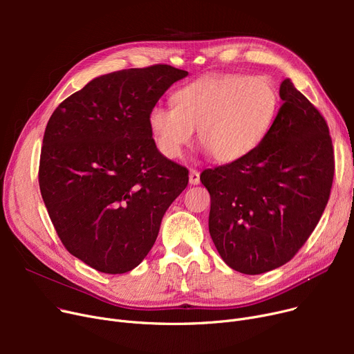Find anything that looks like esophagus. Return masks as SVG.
<instances>
[{"instance_id":"obj_1","label":"esophagus","mask_w":354,"mask_h":354,"mask_svg":"<svg viewBox=\"0 0 354 354\" xmlns=\"http://www.w3.org/2000/svg\"><path fill=\"white\" fill-rule=\"evenodd\" d=\"M199 182H201V179H199V172L195 171V169H191V172H189V183H191V185H198Z\"/></svg>"}]
</instances>
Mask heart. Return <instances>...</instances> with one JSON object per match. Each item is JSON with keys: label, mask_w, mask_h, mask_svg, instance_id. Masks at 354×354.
I'll list each match as a JSON object with an SVG mask.
<instances>
[{"label": "heart", "mask_w": 354, "mask_h": 354, "mask_svg": "<svg viewBox=\"0 0 354 354\" xmlns=\"http://www.w3.org/2000/svg\"><path fill=\"white\" fill-rule=\"evenodd\" d=\"M280 90L272 79L239 73L202 76L174 95L175 106H153L147 127L158 152L178 159L198 129V142L221 163L252 153L280 111Z\"/></svg>", "instance_id": "heart-1"}]
</instances>
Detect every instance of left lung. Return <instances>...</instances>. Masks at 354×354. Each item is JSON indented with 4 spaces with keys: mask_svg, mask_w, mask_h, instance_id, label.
<instances>
[{
    "mask_svg": "<svg viewBox=\"0 0 354 354\" xmlns=\"http://www.w3.org/2000/svg\"><path fill=\"white\" fill-rule=\"evenodd\" d=\"M252 153L201 174L211 195L209 234L232 270L263 274L299 252L324 212L334 176L328 126L294 87Z\"/></svg>",
    "mask_w": 354,
    "mask_h": 354,
    "instance_id": "8db88e82",
    "label": "left lung"
}]
</instances>
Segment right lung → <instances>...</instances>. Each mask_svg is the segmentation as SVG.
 <instances>
[{
  "label": "right lung",
  "mask_w": 354,
  "mask_h": 354,
  "mask_svg": "<svg viewBox=\"0 0 354 354\" xmlns=\"http://www.w3.org/2000/svg\"><path fill=\"white\" fill-rule=\"evenodd\" d=\"M188 71L167 64L93 79L53 111L39 183L66 250L91 268L123 274L153 247L160 222L188 185L162 156L147 113Z\"/></svg>",
  "instance_id": "1"
}]
</instances>
